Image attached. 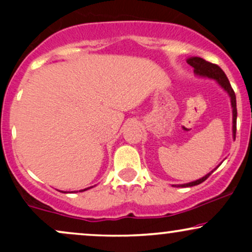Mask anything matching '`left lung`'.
<instances>
[{"label": "left lung", "mask_w": 252, "mask_h": 252, "mask_svg": "<svg viewBox=\"0 0 252 252\" xmlns=\"http://www.w3.org/2000/svg\"><path fill=\"white\" fill-rule=\"evenodd\" d=\"M187 63H189L192 67H194V73L196 76L200 77H206L210 78V79H215L219 85L221 86L225 91L227 92L228 96H230L231 99V106H232V131H233V138H236V126H237V105H236V94L233 89L231 88V84L228 82L226 74L224 73V71L219 67L218 65L216 63H209L206 60H204L202 58L199 57H192L189 59H187ZM215 172V169L212 172H210L209 174H206L205 176H202L201 179L199 180L189 182V184H184L180 185L181 187H192V186H196V185L201 184L206 180L209 176Z\"/></svg>", "instance_id": "8db88e82"}]
</instances>
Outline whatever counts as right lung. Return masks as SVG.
I'll return each mask as SVG.
<instances>
[{
  "label": "right lung",
  "mask_w": 252,
  "mask_h": 252,
  "mask_svg": "<svg viewBox=\"0 0 252 252\" xmlns=\"http://www.w3.org/2000/svg\"><path fill=\"white\" fill-rule=\"evenodd\" d=\"M90 189V187H89ZM82 189V190H79V192H84V190H86V189Z\"/></svg>",
  "instance_id": "right-lung-1"
}]
</instances>
